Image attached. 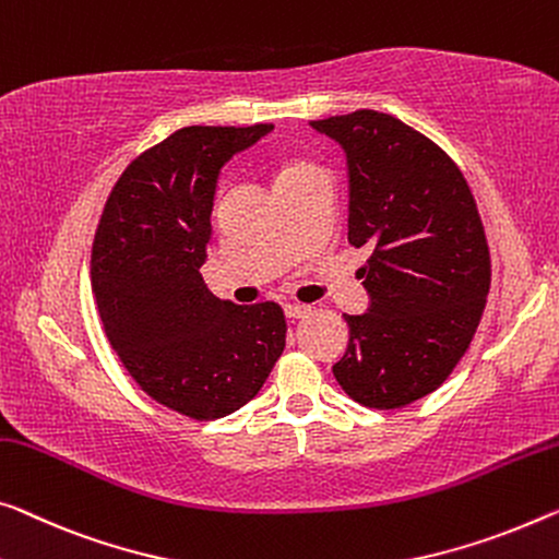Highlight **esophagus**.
<instances>
[{"label": "esophagus", "instance_id": "obj_1", "mask_svg": "<svg viewBox=\"0 0 559 559\" xmlns=\"http://www.w3.org/2000/svg\"><path fill=\"white\" fill-rule=\"evenodd\" d=\"M309 312H312V307L309 305H285V314L289 320H299V317H307Z\"/></svg>", "mask_w": 559, "mask_h": 559}]
</instances>
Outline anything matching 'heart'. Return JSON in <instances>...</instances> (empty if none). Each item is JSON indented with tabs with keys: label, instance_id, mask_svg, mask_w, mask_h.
<instances>
[{
	"label": "heart",
	"instance_id": "obj_1",
	"mask_svg": "<svg viewBox=\"0 0 559 559\" xmlns=\"http://www.w3.org/2000/svg\"><path fill=\"white\" fill-rule=\"evenodd\" d=\"M307 169H314V165H309V162H302V159H289V162H285V165L280 167V171H277V182H280V179L302 175V171H307Z\"/></svg>",
	"mask_w": 559,
	"mask_h": 559
}]
</instances>
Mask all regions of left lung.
<instances>
[{"instance_id":"8db88e82","label":"left lung","mask_w":559,"mask_h":559,"mask_svg":"<svg viewBox=\"0 0 559 559\" xmlns=\"http://www.w3.org/2000/svg\"><path fill=\"white\" fill-rule=\"evenodd\" d=\"M347 154V239L372 254L359 280L365 314L332 367L352 400L397 409L435 392L475 337L489 292V250L467 179L450 154L374 109L314 119Z\"/></svg>"}]
</instances>
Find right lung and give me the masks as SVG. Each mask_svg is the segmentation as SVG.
Segmentation results:
<instances>
[{
  "label": "right lung",
  "mask_w": 559,
  "mask_h": 559,
  "mask_svg": "<svg viewBox=\"0 0 559 559\" xmlns=\"http://www.w3.org/2000/svg\"><path fill=\"white\" fill-rule=\"evenodd\" d=\"M272 130L182 127L130 162L94 231L92 292L111 349L154 402L200 423L247 405L285 349L280 305L219 299L200 274L219 171Z\"/></svg>",
  "instance_id": "1"
}]
</instances>
